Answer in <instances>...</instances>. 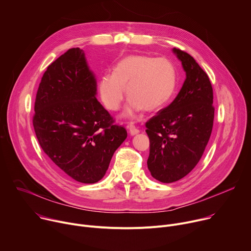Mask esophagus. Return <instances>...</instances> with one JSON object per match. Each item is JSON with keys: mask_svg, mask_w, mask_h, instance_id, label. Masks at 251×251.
Instances as JSON below:
<instances>
[{"mask_svg": "<svg viewBox=\"0 0 251 251\" xmlns=\"http://www.w3.org/2000/svg\"><path fill=\"white\" fill-rule=\"evenodd\" d=\"M127 129H128L129 133H130L132 136H133V135H136V134H138V133L140 132L139 129L136 128V126H135L133 123H129L128 126H127Z\"/></svg>", "mask_w": 251, "mask_h": 251, "instance_id": "1", "label": "esophagus"}]
</instances>
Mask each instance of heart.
<instances>
[{
  "mask_svg": "<svg viewBox=\"0 0 251 251\" xmlns=\"http://www.w3.org/2000/svg\"><path fill=\"white\" fill-rule=\"evenodd\" d=\"M176 84V70L167 58L149 55H129L119 60L112 74H103L98 81L99 98L105 108L116 111L128 98L124 112L132 116L140 110L156 111L173 96Z\"/></svg>",
  "mask_w": 251,
  "mask_h": 251,
  "instance_id": "1",
  "label": "heart"
}]
</instances>
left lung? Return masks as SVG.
Listing matches in <instances>:
<instances>
[{
  "label": "left lung",
  "mask_w": 251,
  "mask_h": 251,
  "mask_svg": "<svg viewBox=\"0 0 251 251\" xmlns=\"http://www.w3.org/2000/svg\"><path fill=\"white\" fill-rule=\"evenodd\" d=\"M186 71L174 101L146 123L150 140L148 169L162 183L186 176L199 163L209 140L214 107L207 75L189 53L173 49Z\"/></svg>",
  "instance_id": "left-lung-1"
}]
</instances>
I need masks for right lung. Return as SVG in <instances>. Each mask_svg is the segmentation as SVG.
<instances>
[{"mask_svg":"<svg viewBox=\"0 0 251 251\" xmlns=\"http://www.w3.org/2000/svg\"><path fill=\"white\" fill-rule=\"evenodd\" d=\"M95 75L79 48L68 50L42 77L32 124L44 152L70 178L94 184L127 138L96 99Z\"/></svg>","mask_w":251,"mask_h":251,"instance_id":"right-lung-1","label":"right lung"}]
</instances>
